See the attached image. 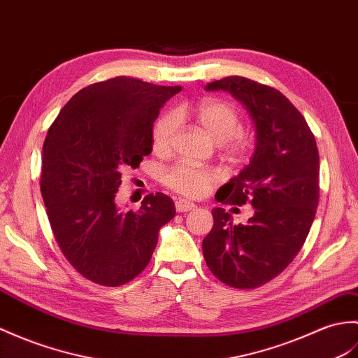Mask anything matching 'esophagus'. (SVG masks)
<instances>
[{
	"mask_svg": "<svg viewBox=\"0 0 358 358\" xmlns=\"http://www.w3.org/2000/svg\"><path fill=\"white\" fill-rule=\"evenodd\" d=\"M195 204L190 203V201H186V199H178V201L176 203V209L177 212H190L195 209Z\"/></svg>",
	"mask_w": 358,
	"mask_h": 358,
	"instance_id": "1",
	"label": "esophagus"
}]
</instances>
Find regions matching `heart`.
Returning a JSON list of instances; mask_svg holds the SVG:
<instances>
[{
    "instance_id": "b5f03b06",
    "label": "heart",
    "mask_w": 358,
    "mask_h": 358,
    "mask_svg": "<svg viewBox=\"0 0 358 358\" xmlns=\"http://www.w3.org/2000/svg\"><path fill=\"white\" fill-rule=\"evenodd\" d=\"M195 119L212 140L222 145L229 155L243 151L245 141L241 134V117L230 103L218 99H206L195 108ZM178 129V115L168 113L157 120L152 129V149L157 154L171 151ZM218 180L215 171L201 166L180 163L164 176V185L185 196H201Z\"/></svg>"
}]
</instances>
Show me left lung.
Wrapping results in <instances>:
<instances>
[{
    "mask_svg": "<svg viewBox=\"0 0 358 358\" xmlns=\"http://www.w3.org/2000/svg\"><path fill=\"white\" fill-rule=\"evenodd\" d=\"M207 91H229L250 113L256 148L250 163L224 185L221 204H252L245 224L215 207L203 241L207 267L222 284L257 288L284 271L301 250L319 204V151L297 108L276 88L241 76L215 80Z\"/></svg>",
    "mask_w": 358,
    "mask_h": 358,
    "instance_id": "obj_1",
    "label": "left lung"
}]
</instances>
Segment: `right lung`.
Returning <instances> with one entry per match:
<instances>
[{
	"mask_svg": "<svg viewBox=\"0 0 358 358\" xmlns=\"http://www.w3.org/2000/svg\"><path fill=\"white\" fill-rule=\"evenodd\" d=\"M181 87L117 76L74 94L50 127L41 194L65 259L88 280L120 287L146 268L159 230L176 217L172 198L149 194L138 210H122V172L152 151L160 108Z\"/></svg>",
	"mask_w": 358,
	"mask_h": 358,
	"instance_id": "right-lung-1",
	"label": "right lung"
}]
</instances>
